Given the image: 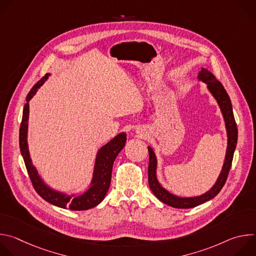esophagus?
<instances>
[{"label": "esophagus", "instance_id": "1", "mask_svg": "<svg viewBox=\"0 0 256 256\" xmlns=\"http://www.w3.org/2000/svg\"><path fill=\"white\" fill-rule=\"evenodd\" d=\"M136 132H138V134L140 136H142V134H142V132H140V130H136Z\"/></svg>", "mask_w": 256, "mask_h": 256}]
</instances>
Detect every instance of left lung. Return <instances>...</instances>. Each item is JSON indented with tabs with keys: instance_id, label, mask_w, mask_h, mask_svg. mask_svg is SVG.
<instances>
[{
	"instance_id": "8db88e82",
	"label": "left lung",
	"mask_w": 256,
	"mask_h": 256,
	"mask_svg": "<svg viewBox=\"0 0 256 256\" xmlns=\"http://www.w3.org/2000/svg\"><path fill=\"white\" fill-rule=\"evenodd\" d=\"M198 79L204 83L206 84L208 90L210 93L214 96V98L216 100L218 106H220L221 112L223 114L226 130H227V138H228V144H227V151H226V157L223 164L222 171L218 175L216 184L212 186V188L206 192V194L198 196H192V198H180L171 192H169L167 190H165L157 179V158L155 155V152L151 147H148L149 150V167H148V178H149V186L152 190V192L155 194V196L161 200L162 202L176 208H194L196 206H200L212 198H214L218 192L223 188L225 182L227 180L233 155L236 149L237 144V138H238V130L237 124L234 118L233 109H232V103L230 100V97L228 93L226 92L223 85L218 82L216 77L212 74V72L202 68L200 72H198Z\"/></svg>"
}]
</instances>
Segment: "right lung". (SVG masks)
Here are the masks:
<instances>
[{
	"label": "right lung",
	"instance_id": "right-lung-1",
	"mask_svg": "<svg viewBox=\"0 0 256 256\" xmlns=\"http://www.w3.org/2000/svg\"><path fill=\"white\" fill-rule=\"evenodd\" d=\"M50 74H46L42 79L36 83L26 97V103L23 109L22 122L19 132V144L22 157L31 179L32 186L44 200L62 208H68L72 210H86L99 204L105 198L112 181V166L118 153L124 149L126 142V134L120 132L112 140H109L103 147H101L96 155L93 177L89 188L82 194H66L60 192H56L50 188L42 180L38 170L33 166L27 142L28 132V118H29V101L35 95L38 88L48 80Z\"/></svg>",
	"mask_w": 256,
	"mask_h": 256
}]
</instances>
